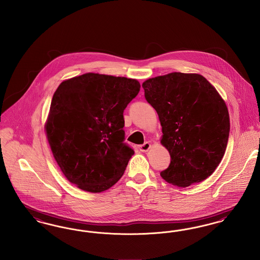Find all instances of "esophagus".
<instances>
[{
	"instance_id": "34e87169",
	"label": "esophagus",
	"mask_w": 260,
	"mask_h": 260,
	"mask_svg": "<svg viewBox=\"0 0 260 260\" xmlns=\"http://www.w3.org/2000/svg\"><path fill=\"white\" fill-rule=\"evenodd\" d=\"M151 147V145L149 144V143H145L144 145H142V146H140V150L141 151H143V152H147L149 150V148Z\"/></svg>"
}]
</instances>
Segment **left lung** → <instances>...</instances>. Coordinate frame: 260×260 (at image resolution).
Segmentation results:
<instances>
[{
    "instance_id": "obj_1",
    "label": "left lung",
    "mask_w": 260,
    "mask_h": 260,
    "mask_svg": "<svg viewBox=\"0 0 260 260\" xmlns=\"http://www.w3.org/2000/svg\"><path fill=\"white\" fill-rule=\"evenodd\" d=\"M143 87L158 114L160 143L171 156L161 177L179 187L205 181L225 153L230 130L225 102L199 74L170 73L147 79Z\"/></svg>"
}]
</instances>
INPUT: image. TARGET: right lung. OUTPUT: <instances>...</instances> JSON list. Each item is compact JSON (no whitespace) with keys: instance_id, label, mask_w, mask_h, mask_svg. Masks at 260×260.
I'll return each instance as SVG.
<instances>
[{"instance_id":"1","label":"right lung","mask_w":260,"mask_h":260,"mask_svg":"<svg viewBox=\"0 0 260 260\" xmlns=\"http://www.w3.org/2000/svg\"><path fill=\"white\" fill-rule=\"evenodd\" d=\"M140 87L137 79L87 73L54 92L45 135L61 172L79 189L105 191L124 174L134 150L123 144V111Z\"/></svg>"}]
</instances>
